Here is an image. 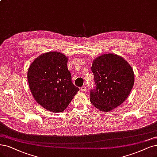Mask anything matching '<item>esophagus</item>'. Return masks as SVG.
Returning a JSON list of instances; mask_svg holds the SVG:
<instances>
[{"label":"esophagus","mask_w":157,"mask_h":157,"mask_svg":"<svg viewBox=\"0 0 157 157\" xmlns=\"http://www.w3.org/2000/svg\"><path fill=\"white\" fill-rule=\"evenodd\" d=\"M80 90H82V91H83V92L85 91V90H86V86H82V87L80 88Z\"/></svg>","instance_id":"34e87169"}]
</instances>
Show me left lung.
Segmentation results:
<instances>
[{"label":"left lung","instance_id":"left-lung-1","mask_svg":"<svg viewBox=\"0 0 157 157\" xmlns=\"http://www.w3.org/2000/svg\"><path fill=\"white\" fill-rule=\"evenodd\" d=\"M94 86L90 91V100L96 108L111 111L128 97L134 85L131 67L123 57L103 54L93 61L91 67Z\"/></svg>","mask_w":157,"mask_h":157}]
</instances>
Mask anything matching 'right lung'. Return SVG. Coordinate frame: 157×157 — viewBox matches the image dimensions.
I'll list each match as a JSON object with an SVG mask.
<instances>
[{
  "label": "right lung",
  "instance_id": "obj_1",
  "mask_svg": "<svg viewBox=\"0 0 157 157\" xmlns=\"http://www.w3.org/2000/svg\"><path fill=\"white\" fill-rule=\"evenodd\" d=\"M67 61L60 52H48L36 58L29 67L28 81L32 94L48 111L62 112L79 90L72 82Z\"/></svg>",
  "mask_w": 157,
  "mask_h": 157
}]
</instances>
